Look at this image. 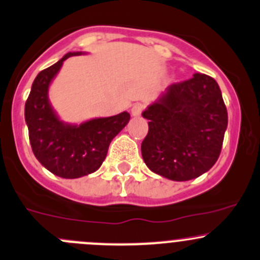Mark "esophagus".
Instances as JSON below:
<instances>
[{"label": "esophagus", "instance_id": "34e87169", "mask_svg": "<svg viewBox=\"0 0 260 260\" xmlns=\"http://www.w3.org/2000/svg\"><path fill=\"white\" fill-rule=\"evenodd\" d=\"M143 109H145V105L141 104V103H137V104L133 105L132 109H131V114H132L133 117H140L141 113L143 112Z\"/></svg>", "mask_w": 260, "mask_h": 260}]
</instances>
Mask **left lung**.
Masks as SVG:
<instances>
[{
  "label": "left lung",
  "instance_id": "1",
  "mask_svg": "<svg viewBox=\"0 0 260 260\" xmlns=\"http://www.w3.org/2000/svg\"><path fill=\"white\" fill-rule=\"evenodd\" d=\"M142 117L148 120V133L141 152L151 171L185 181L216 164L228 128V110L215 79L196 74L170 85Z\"/></svg>",
  "mask_w": 260,
  "mask_h": 260
}]
</instances>
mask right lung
<instances>
[{"label":"right lung","instance_id":"1","mask_svg":"<svg viewBox=\"0 0 260 260\" xmlns=\"http://www.w3.org/2000/svg\"><path fill=\"white\" fill-rule=\"evenodd\" d=\"M82 52H70L35 77L25 103V122L32 152L54 175L76 179L94 173L105 160L113 138L129 122V113L94 118L81 124H70L58 118L48 99L50 82L63 62Z\"/></svg>","mask_w":260,"mask_h":260}]
</instances>
